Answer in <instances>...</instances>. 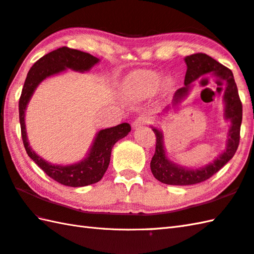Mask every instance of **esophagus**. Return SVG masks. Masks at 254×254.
Masks as SVG:
<instances>
[{
	"label": "esophagus",
	"mask_w": 254,
	"mask_h": 254,
	"mask_svg": "<svg viewBox=\"0 0 254 254\" xmlns=\"http://www.w3.org/2000/svg\"><path fill=\"white\" fill-rule=\"evenodd\" d=\"M150 122H151V119L150 118L142 116V117H138L137 119H135V121L133 122L132 127L134 128H138V127H142L143 126H146V124H148Z\"/></svg>",
	"instance_id": "1"
}]
</instances>
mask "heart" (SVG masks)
<instances>
[{"instance_id":"heart-1","label":"heart","mask_w":254,"mask_h":254,"mask_svg":"<svg viewBox=\"0 0 254 254\" xmlns=\"http://www.w3.org/2000/svg\"><path fill=\"white\" fill-rule=\"evenodd\" d=\"M162 76L155 71H137L127 78L123 93L133 100H141L152 96L161 86Z\"/></svg>"}]
</instances>
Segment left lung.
Here are the masks:
<instances>
[{
    "mask_svg": "<svg viewBox=\"0 0 254 254\" xmlns=\"http://www.w3.org/2000/svg\"><path fill=\"white\" fill-rule=\"evenodd\" d=\"M185 63L187 64L185 81H184L185 87L178 89L175 92V96L173 99V107L177 106L188 96L193 81H196L203 74H211V76L223 80L226 83L225 92H223L222 97L223 103H225L223 117L227 121H230L231 126L229 131H228L226 150L211 163L199 168H193V170L178 165L167 157L165 146H164L163 132L160 128L152 127V130L156 135V147L151 161V171L157 181L167 184V185L185 186L205 182L231 160L240 141L242 103L240 101L232 71L229 68L225 67L210 56L202 53L193 54L185 57ZM168 109L170 108H167V110Z\"/></svg>",
    "mask_w": 254,
    "mask_h": 254,
    "instance_id": "1",
    "label": "left lung"
}]
</instances>
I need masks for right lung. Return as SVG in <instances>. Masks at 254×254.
Returning <instances> with one entry per match:
<instances>
[{"mask_svg":"<svg viewBox=\"0 0 254 254\" xmlns=\"http://www.w3.org/2000/svg\"><path fill=\"white\" fill-rule=\"evenodd\" d=\"M99 62L100 59L90 54L68 47H61L48 53L38 59L29 69L19 98V123H21L22 138L26 153L49 177L64 186L83 187L100 181L108 170L113 145L127 135L131 131V126L128 123H121L117 127L100 130L96 134L88 155L83 160L69 165H61V164H52L45 161L29 146L26 126H25V112L33 93L38 84L45 79L66 71L67 69L86 72Z\"/></svg>","mask_w":254,"mask_h":254,"instance_id":"right-lung-1","label":"right lung"}]
</instances>
